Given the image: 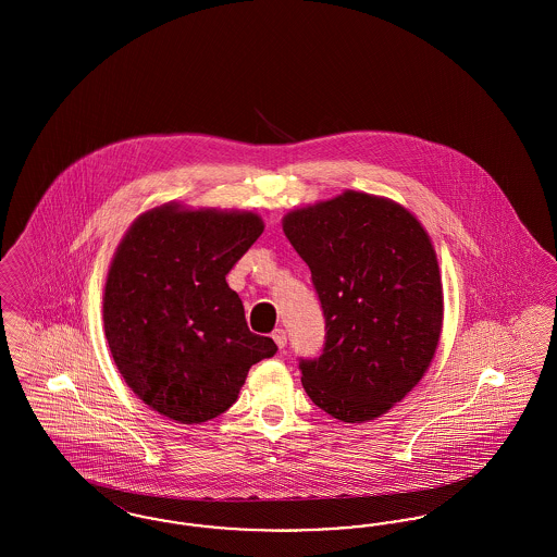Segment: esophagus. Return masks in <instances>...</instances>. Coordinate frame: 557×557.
Segmentation results:
<instances>
[{"instance_id":"1","label":"esophagus","mask_w":557,"mask_h":557,"mask_svg":"<svg viewBox=\"0 0 557 557\" xmlns=\"http://www.w3.org/2000/svg\"><path fill=\"white\" fill-rule=\"evenodd\" d=\"M271 338H273V343L280 346V348H284V346L288 345V334H286V330H282V327L273 330Z\"/></svg>"}]
</instances>
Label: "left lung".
Wrapping results in <instances>:
<instances>
[{
	"mask_svg": "<svg viewBox=\"0 0 557 557\" xmlns=\"http://www.w3.org/2000/svg\"><path fill=\"white\" fill-rule=\"evenodd\" d=\"M311 269L325 346L300 361L307 395L332 418L384 416L430 368L443 332V282L432 239L395 200L346 189L282 219Z\"/></svg>",
	"mask_w": 557,
	"mask_h": 557,
	"instance_id": "obj_1",
	"label": "left lung"
}]
</instances>
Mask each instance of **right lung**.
I'll use <instances>...</instances> for the list:
<instances>
[{
    "label": "right lung",
    "mask_w": 557,
    "mask_h": 557,
    "mask_svg": "<svg viewBox=\"0 0 557 557\" xmlns=\"http://www.w3.org/2000/svg\"><path fill=\"white\" fill-rule=\"evenodd\" d=\"M257 212H141L108 269L104 332L123 380L150 409L180 424L227 411L248 370L277 346L246 325L230 269L263 234Z\"/></svg>",
    "instance_id": "right-lung-1"
}]
</instances>
